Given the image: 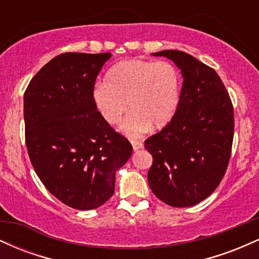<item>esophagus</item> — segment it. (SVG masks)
Instances as JSON below:
<instances>
[{
	"label": "esophagus",
	"mask_w": 259,
	"mask_h": 259,
	"mask_svg": "<svg viewBox=\"0 0 259 259\" xmlns=\"http://www.w3.org/2000/svg\"><path fill=\"white\" fill-rule=\"evenodd\" d=\"M132 145H133V148L134 151H138L140 148H142V142L141 141H138V140H132Z\"/></svg>",
	"instance_id": "1"
}]
</instances>
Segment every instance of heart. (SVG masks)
Segmentation results:
<instances>
[{
  "mask_svg": "<svg viewBox=\"0 0 259 259\" xmlns=\"http://www.w3.org/2000/svg\"><path fill=\"white\" fill-rule=\"evenodd\" d=\"M180 99V74L167 61L127 59L117 63L99 82L92 100L108 124L119 123L127 106L132 112L120 125L129 138H139L151 125L164 126L177 111Z\"/></svg>",
  "mask_w": 259,
  "mask_h": 259,
  "instance_id": "heart-1",
  "label": "heart"
}]
</instances>
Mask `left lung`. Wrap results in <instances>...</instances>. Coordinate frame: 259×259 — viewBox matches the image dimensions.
Segmentation results:
<instances>
[{
	"label": "left lung",
	"mask_w": 259,
	"mask_h": 259,
	"mask_svg": "<svg viewBox=\"0 0 259 259\" xmlns=\"http://www.w3.org/2000/svg\"><path fill=\"white\" fill-rule=\"evenodd\" d=\"M164 56L184 76L179 105L169 123L145 141L152 154L147 179L160 201L171 207L200 203L227 171L234 139V107L213 68L175 50Z\"/></svg>",
	"instance_id": "obj_1"
}]
</instances>
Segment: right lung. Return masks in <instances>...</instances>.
Instances as JSON below:
<instances>
[{"instance_id":"add662e5","label":"right lung","mask_w":259,"mask_h":259,"mask_svg":"<svg viewBox=\"0 0 259 259\" xmlns=\"http://www.w3.org/2000/svg\"><path fill=\"white\" fill-rule=\"evenodd\" d=\"M111 53L67 52L44 65L24 94L25 144L41 183L80 210L102 206L115 171L133 152L129 140L105 121L92 100Z\"/></svg>"}]
</instances>
